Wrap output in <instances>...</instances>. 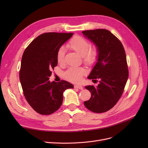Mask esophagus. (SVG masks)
Returning <instances> with one entry per match:
<instances>
[{
    "mask_svg": "<svg viewBox=\"0 0 148 148\" xmlns=\"http://www.w3.org/2000/svg\"><path fill=\"white\" fill-rule=\"evenodd\" d=\"M75 88H78L79 89H83V87L82 86V85H78V84H76L74 86Z\"/></svg>",
    "mask_w": 148,
    "mask_h": 148,
    "instance_id": "34e87169",
    "label": "esophagus"
}]
</instances>
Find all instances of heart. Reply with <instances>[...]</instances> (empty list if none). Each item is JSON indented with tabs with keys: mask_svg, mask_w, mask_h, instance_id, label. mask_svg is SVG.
I'll return each instance as SVG.
<instances>
[{
	"mask_svg": "<svg viewBox=\"0 0 148 148\" xmlns=\"http://www.w3.org/2000/svg\"><path fill=\"white\" fill-rule=\"evenodd\" d=\"M69 46L83 57V60L86 64H91L96 61L97 56V49L95 48L89 49L90 44L84 38L79 36L75 37L70 42ZM65 49L61 47L57 52V60L58 63H63ZM84 73L85 70L82 68L70 67L65 72L64 77L70 82H79L82 80L83 75Z\"/></svg>",
	"mask_w": 148,
	"mask_h": 148,
	"instance_id": "obj_1",
	"label": "heart"
}]
</instances>
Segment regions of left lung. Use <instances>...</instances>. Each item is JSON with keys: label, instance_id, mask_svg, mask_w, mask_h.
I'll return each instance as SVG.
<instances>
[{"label": "left lung", "instance_id": "1", "mask_svg": "<svg viewBox=\"0 0 148 148\" xmlns=\"http://www.w3.org/2000/svg\"><path fill=\"white\" fill-rule=\"evenodd\" d=\"M84 37L97 49V62L88 78L99 79L96 87L85 86L91 92L89 100L84 102L88 109L95 113L108 111L122 96L128 78L127 58L122 44L109 30L97 29L83 31Z\"/></svg>", "mask_w": 148, "mask_h": 148}]
</instances>
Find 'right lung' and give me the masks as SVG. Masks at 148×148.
I'll use <instances>...</instances> for the list:
<instances>
[{"mask_svg": "<svg viewBox=\"0 0 148 148\" xmlns=\"http://www.w3.org/2000/svg\"><path fill=\"white\" fill-rule=\"evenodd\" d=\"M73 33H46L39 35L25 49L21 59L20 80L23 94L31 107L42 115H50L60 108L63 93L73 88L62 80L51 82V70L57 65V52Z\"/></svg>", "mask_w": 148, "mask_h": 148, "instance_id": "1", "label": "right lung"}]
</instances>
